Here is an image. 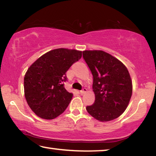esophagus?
I'll list each match as a JSON object with an SVG mask.
<instances>
[{
	"mask_svg": "<svg viewBox=\"0 0 156 156\" xmlns=\"http://www.w3.org/2000/svg\"><path fill=\"white\" fill-rule=\"evenodd\" d=\"M87 91V89L86 88H83V89H82V90L80 91V93L81 94H84L86 93Z\"/></svg>",
	"mask_w": 156,
	"mask_h": 156,
	"instance_id": "esophagus-1",
	"label": "esophagus"
}]
</instances>
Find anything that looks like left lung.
Listing matches in <instances>:
<instances>
[{
    "instance_id": "obj_1",
    "label": "left lung",
    "mask_w": 156,
    "mask_h": 156,
    "mask_svg": "<svg viewBox=\"0 0 156 156\" xmlns=\"http://www.w3.org/2000/svg\"><path fill=\"white\" fill-rule=\"evenodd\" d=\"M83 56L93 75L95 102L86 109L100 122L119 117L126 110L132 95L128 69L119 60L101 50H85Z\"/></svg>"
}]
</instances>
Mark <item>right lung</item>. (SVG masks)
<instances>
[{"mask_svg": "<svg viewBox=\"0 0 156 156\" xmlns=\"http://www.w3.org/2000/svg\"><path fill=\"white\" fill-rule=\"evenodd\" d=\"M82 57V51L59 48L47 52L31 65L24 78L26 100L41 118H56L67 109L73 94L66 90V72Z\"/></svg>", "mask_w": 156, "mask_h": 156, "instance_id": "obj_1", "label": "right lung"}]
</instances>
